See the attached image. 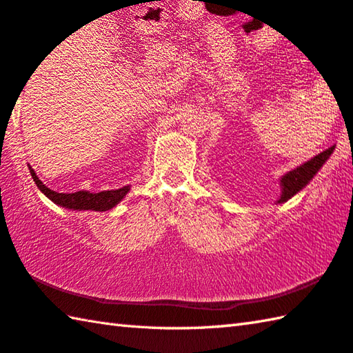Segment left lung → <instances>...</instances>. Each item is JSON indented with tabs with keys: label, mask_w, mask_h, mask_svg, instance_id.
I'll return each mask as SVG.
<instances>
[{
	"label": "left lung",
	"mask_w": 353,
	"mask_h": 353,
	"mask_svg": "<svg viewBox=\"0 0 353 353\" xmlns=\"http://www.w3.org/2000/svg\"><path fill=\"white\" fill-rule=\"evenodd\" d=\"M335 150V145H332L327 148V150L318 153L316 157H313L312 159L305 161L304 164H301L296 167V169L287 172L285 175L281 176V196L276 203H285L288 201L292 196H294L298 192H301L308 183L313 180V176L319 172L321 167L325 164V161L330 158V154Z\"/></svg>",
	"instance_id": "1"
}]
</instances>
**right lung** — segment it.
Returning <instances> with one entry per match:
<instances>
[{
	"mask_svg": "<svg viewBox=\"0 0 353 353\" xmlns=\"http://www.w3.org/2000/svg\"><path fill=\"white\" fill-rule=\"evenodd\" d=\"M29 172L30 175H32V180L35 181L37 188L41 190V194H45L48 199L52 203H55L57 206H61L65 209H72V211H99V212L110 211V209H113L117 203H121L123 200V196L130 192V186H123L121 189L102 190V192H97V194L88 192V190H79V192H74V194H60L45 186L30 165H29Z\"/></svg>",
	"mask_w": 353,
	"mask_h": 353,
	"instance_id": "right-lung-1",
	"label": "right lung"
}]
</instances>
